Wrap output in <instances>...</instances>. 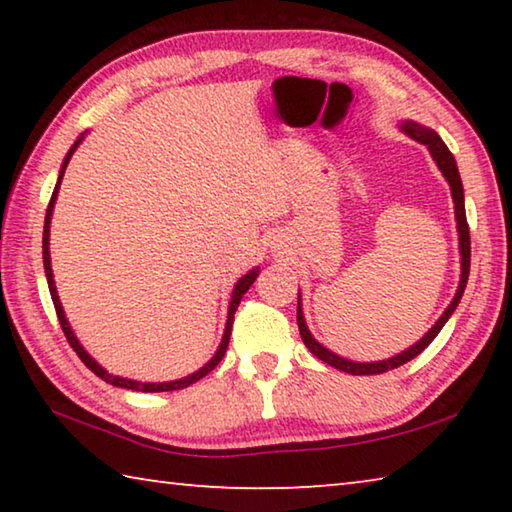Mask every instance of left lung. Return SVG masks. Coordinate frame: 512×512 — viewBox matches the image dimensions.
Returning <instances> with one entry per match:
<instances>
[{
    "mask_svg": "<svg viewBox=\"0 0 512 512\" xmlns=\"http://www.w3.org/2000/svg\"><path fill=\"white\" fill-rule=\"evenodd\" d=\"M402 131L411 137V140L424 144L431 153L433 162H436V167L443 173L445 180L449 183V189H452V201H454V214H456V230H458V253H461V280H458V289L454 293V300L449 302V307L443 311V316L436 320V325H433L427 334L422 336L418 343H413L411 348H406L404 352L395 354L391 359H384V361H370V363H361V361H350L345 357H339V354L327 350L323 343H318L314 339V334L309 332V327L305 323V314H302V298L298 293V329H300V336L305 345L309 348V352L318 357L320 361L329 363V366L339 368L343 372H348V375H381V372L386 370H393V368H400L402 363L411 361L418 357V354L427 348V345L436 339L440 329L445 327V323L449 320V316L454 314V309L458 307V302L463 298V291H465V284H467V277H470V228H467V219H465V196H463V183H461V173H458L456 167V160L454 155L449 153V149L445 146V142L440 140V135L436 131H431V128L418 124V121H411L406 119L400 124Z\"/></svg>",
    "mask_w": 512,
    "mask_h": 512,
    "instance_id": "8db88e82",
    "label": "left lung"
}]
</instances>
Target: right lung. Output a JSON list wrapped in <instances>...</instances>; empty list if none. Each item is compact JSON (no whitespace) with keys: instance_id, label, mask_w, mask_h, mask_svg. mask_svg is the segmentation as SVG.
Here are the masks:
<instances>
[{"instance_id":"right-lung-1","label":"right lung","mask_w":512,"mask_h":512,"mask_svg":"<svg viewBox=\"0 0 512 512\" xmlns=\"http://www.w3.org/2000/svg\"><path fill=\"white\" fill-rule=\"evenodd\" d=\"M85 133H81L79 137H76V142L72 144V149L67 151L63 164H60V171H58V180H56V187H54V194H51V201L47 205V216H45V230H42V262H45V275H47V284H49V293H51V300H54V307H56V314H58V320H60V327H63V332L67 336L69 345H72L74 352L79 354V359L88 366L94 375L101 377L106 384H112L117 388H128V391H140V393H164V391H180V388H187L192 386L194 381L203 379L207 372H212L216 366H219V361L223 359L225 350H228V343H230V334H232V320H235V311L239 307L241 298H244V293L250 289V284H253L257 280L259 275V266H255L253 271H248L246 275H241L235 289H232V296H230V305H228V320H225V329H223V339L219 343V350L214 352V357L205 363L203 368H198L196 372H192V375H187L183 379H173V381H137V379H128V377H119V375H112V372H108L103 366H99L97 361H94L88 350L83 348L81 341L76 339L74 329L72 325L67 323V316H65V309L63 305H60V298H58V291H56V282H54V271H51V255H49V228H51V214H54V205H56V198H58V189H60V183H63V176H65V169L69 160H72L74 151L79 149V144L83 142Z\"/></svg>"}]
</instances>
